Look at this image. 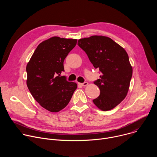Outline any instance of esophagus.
I'll use <instances>...</instances> for the list:
<instances>
[{"instance_id":"esophagus-1","label":"esophagus","mask_w":157,"mask_h":157,"mask_svg":"<svg viewBox=\"0 0 157 157\" xmlns=\"http://www.w3.org/2000/svg\"><path fill=\"white\" fill-rule=\"evenodd\" d=\"M79 84L81 86H87L88 84V83L87 82H84L82 83H79Z\"/></svg>"}]
</instances>
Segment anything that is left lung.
I'll list each match as a JSON object with an SVG mask.
<instances>
[{
    "mask_svg": "<svg viewBox=\"0 0 157 157\" xmlns=\"http://www.w3.org/2000/svg\"><path fill=\"white\" fill-rule=\"evenodd\" d=\"M78 46L101 73L94 83L100 95L93 101L101 110L114 109L126 97L132 76V67L126 51L111 38L94 35L79 39Z\"/></svg>",
    "mask_w": 157,
    "mask_h": 157,
    "instance_id": "8db88e82",
    "label": "left lung"
}]
</instances>
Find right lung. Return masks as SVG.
Returning a JSON list of instances; mask_svg holds the SVG:
<instances>
[{
    "label": "right lung",
    "instance_id": "add662e5",
    "mask_svg": "<svg viewBox=\"0 0 157 157\" xmlns=\"http://www.w3.org/2000/svg\"><path fill=\"white\" fill-rule=\"evenodd\" d=\"M76 39L53 36L42 41L35 50L26 68L27 84L40 105L52 113L64 109L70 101L77 84L64 76L63 62L74 48Z\"/></svg>",
    "mask_w": 157,
    "mask_h": 157
}]
</instances>
